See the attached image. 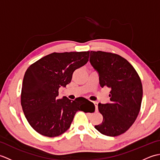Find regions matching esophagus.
<instances>
[{
	"label": "esophagus",
	"instance_id": "obj_1",
	"mask_svg": "<svg viewBox=\"0 0 160 160\" xmlns=\"http://www.w3.org/2000/svg\"><path fill=\"white\" fill-rule=\"evenodd\" d=\"M93 103L95 104V107H96V111H98V102H93Z\"/></svg>",
	"mask_w": 160,
	"mask_h": 160
}]
</instances>
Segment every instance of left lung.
<instances>
[{
	"label": "left lung",
	"instance_id": "1",
	"mask_svg": "<svg viewBox=\"0 0 160 160\" xmlns=\"http://www.w3.org/2000/svg\"><path fill=\"white\" fill-rule=\"evenodd\" d=\"M89 62L98 73L100 87L111 89L110 102L98 104L103 120L95 128L107 136H118L131 127L140 112L141 80L133 67L117 54L91 52Z\"/></svg>",
	"mask_w": 160,
	"mask_h": 160
}]
</instances>
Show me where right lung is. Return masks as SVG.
<instances>
[{
    "label": "right lung",
    "instance_id": "1",
    "mask_svg": "<svg viewBox=\"0 0 160 160\" xmlns=\"http://www.w3.org/2000/svg\"><path fill=\"white\" fill-rule=\"evenodd\" d=\"M89 52L53 53L36 61L24 76L21 105L29 124L47 137L62 134L78 111L92 113L93 102L84 98H58L60 88L71 82L75 70L87 64Z\"/></svg>",
    "mask_w": 160,
    "mask_h": 160
}]
</instances>
